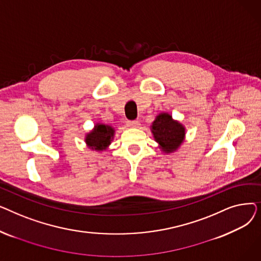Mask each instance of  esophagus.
<instances>
[{"label":"esophagus","instance_id":"esophagus-1","mask_svg":"<svg viewBox=\"0 0 261 261\" xmlns=\"http://www.w3.org/2000/svg\"><path fill=\"white\" fill-rule=\"evenodd\" d=\"M127 126L130 128H139L140 127V122L138 120H128L127 121Z\"/></svg>","mask_w":261,"mask_h":261}]
</instances>
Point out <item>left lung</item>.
I'll return each mask as SVG.
<instances>
[{
  "label": "left lung",
  "instance_id": "obj_1",
  "mask_svg": "<svg viewBox=\"0 0 261 261\" xmlns=\"http://www.w3.org/2000/svg\"><path fill=\"white\" fill-rule=\"evenodd\" d=\"M150 130L161 151L165 154L177 151L185 141V126L181 121L173 119L168 112H160L150 126Z\"/></svg>",
  "mask_w": 261,
  "mask_h": 261
}]
</instances>
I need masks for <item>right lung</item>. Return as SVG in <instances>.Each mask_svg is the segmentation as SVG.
Here are the masks:
<instances>
[{"label":"right lung","instance_id":"right-lung-1","mask_svg":"<svg viewBox=\"0 0 261 261\" xmlns=\"http://www.w3.org/2000/svg\"><path fill=\"white\" fill-rule=\"evenodd\" d=\"M114 135L115 129L112 125L98 121L95 123L94 128L86 134L85 142L87 147L93 151L102 152L111 145Z\"/></svg>","mask_w":261,"mask_h":261}]
</instances>
